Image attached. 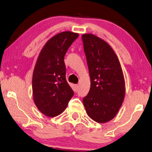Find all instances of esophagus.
I'll return each mask as SVG.
<instances>
[{"label":"esophagus","instance_id":"esophagus-1","mask_svg":"<svg viewBox=\"0 0 152 152\" xmlns=\"http://www.w3.org/2000/svg\"><path fill=\"white\" fill-rule=\"evenodd\" d=\"M78 85H75V88H76V91H77V90H78Z\"/></svg>","mask_w":152,"mask_h":152}]
</instances>
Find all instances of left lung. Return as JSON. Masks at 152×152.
<instances>
[{
  "label": "left lung",
  "instance_id": "obj_1",
  "mask_svg": "<svg viewBox=\"0 0 152 152\" xmlns=\"http://www.w3.org/2000/svg\"><path fill=\"white\" fill-rule=\"evenodd\" d=\"M91 78V88L83 98L91 119L104 123L114 118L125 95L124 79L118 57L104 40L92 34L82 36Z\"/></svg>",
  "mask_w": 152,
  "mask_h": 152
}]
</instances>
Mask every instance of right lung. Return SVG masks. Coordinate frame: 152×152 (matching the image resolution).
Wrapping results in <instances>:
<instances>
[{
	"label": "right lung",
	"instance_id": "add662e5",
	"mask_svg": "<svg viewBox=\"0 0 152 152\" xmlns=\"http://www.w3.org/2000/svg\"><path fill=\"white\" fill-rule=\"evenodd\" d=\"M78 36L67 31L54 36L38 56L32 77L33 97L38 109L47 116L61 114L74 95L66 78L64 56Z\"/></svg>",
	"mask_w": 152,
	"mask_h": 152
}]
</instances>
